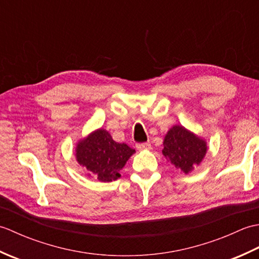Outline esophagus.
<instances>
[{
  "instance_id": "34e87169",
  "label": "esophagus",
  "mask_w": 259,
  "mask_h": 259,
  "mask_svg": "<svg viewBox=\"0 0 259 259\" xmlns=\"http://www.w3.org/2000/svg\"><path fill=\"white\" fill-rule=\"evenodd\" d=\"M136 147L138 150H148L151 148V145L150 142H139V144L136 145Z\"/></svg>"
}]
</instances>
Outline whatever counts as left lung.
<instances>
[{"instance_id": "8db88e82", "label": "left lung", "mask_w": 259, "mask_h": 259, "mask_svg": "<svg viewBox=\"0 0 259 259\" xmlns=\"http://www.w3.org/2000/svg\"><path fill=\"white\" fill-rule=\"evenodd\" d=\"M206 151V142L189 133L184 126H172L164 137L162 153L164 157L169 158L176 168L185 174L190 172L200 163Z\"/></svg>"}]
</instances>
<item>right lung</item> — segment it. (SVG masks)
<instances>
[{
    "instance_id": "right-lung-1",
    "label": "right lung",
    "mask_w": 259,
    "mask_h": 259,
    "mask_svg": "<svg viewBox=\"0 0 259 259\" xmlns=\"http://www.w3.org/2000/svg\"><path fill=\"white\" fill-rule=\"evenodd\" d=\"M134 152L133 148L118 144L108 131L100 129L79 142L76 159L89 175L109 183L120 177L119 171Z\"/></svg>"
}]
</instances>
